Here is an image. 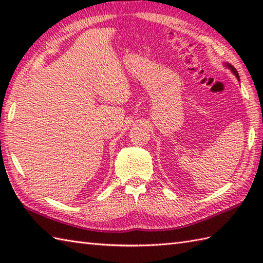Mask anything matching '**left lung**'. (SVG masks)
<instances>
[{
    "label": "left lung",
    "instance_id": "left-lung-1",
    "mask_svg": "<svg viewBox=\"0 0 263 263\" xmlns=\"http://www.w3.org/2000/svg\"><path fill=\"white\" fill-rule=\"evenodd\" d=\"M227 66H228V68H230V69L233 71V73L235 74V76H236V78H237V79L239 80V77H238V72H237V70H236L235 68H234L233 65H231V64H227Z\"/></svg>",
    "mask_w": 263,
    "mask_h": 263
}]
</instances>
